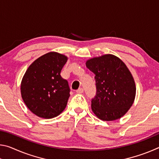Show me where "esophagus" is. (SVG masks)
Instances as JSON below:
<instances>
[{
	"label": "esophagus",
	"mask_w": 159,
	"mask_h": 159,
	"mask_svg": "<svg viewBox=\"0 0 159 159\" xmlns=\"http://www.w3.org/2000/svg\"><path fill=\"white\" fill-rule=\"evenodd\" d=\"M83 91H84V90H83L82 88H79V89L76 90V93H79V94H81V93H83Z\"/></svg>",
	"instance_id": "obj_1"
}]
</instances>
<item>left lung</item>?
<instances>
[{
    "instance_id": "left-lung-1",
    "label": "left lung",
    "mask_w": 159,
    "mask_h": 159,
    "mask_svg": "<svg viewBox=\"0 0 159 159\" xmlns=\"http://www.w3.org/2000/svg\"><path fill=\"white\" fill-rule=\"evenodd\" d=\"M86 66L95 75L96 95L91 101L94 114L107 121L122 117L133 105L136 94L128 67L110 54L88 60Z\"/></svg>"
}]
</instances>
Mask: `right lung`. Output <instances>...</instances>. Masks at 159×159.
Returning a JSON list of instances; mask_svg holds the SVG:
<instances>
[{"label": "right lung", "instance_id": "1", "mask_svg": "<svg viewBox=\"0 0 159 159\" xmlns=\"http://www.w3.org/2000/svg\"><path fill=\"white\" fill-rule=\"evenodd\" d=\"M66 61L65 55L50 52L38 58L26 70L21 83V98L39 117H56L65 109L70 88L60 73Z\"/></svg>", "mask_w": 159, "mask_h": 159}]
</instances>
